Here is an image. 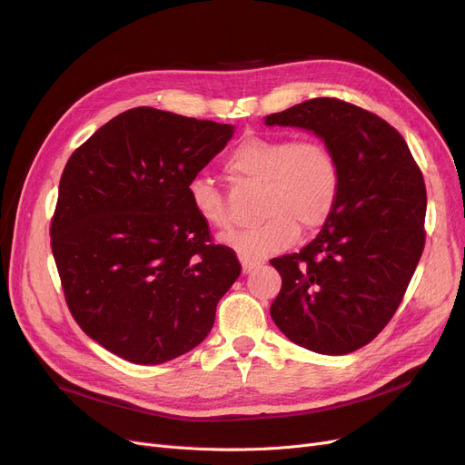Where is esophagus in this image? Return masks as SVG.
<instances>
[{
	"label": "esophagus",
	"instance_id": "obj_1",
	"mask_svg": "<svg viewBox=\"0 0 465 465\" xmlns=\"http://www.w3.org/2000/svg\"><path fill=\"white\" fill-rule=\"evenodd\" d=\"M241 263H242V272L245 273H251L254 267H258L260 263L258 262H254V260H247V258H241Z\"/></svg>",
	"mask_w": 465,
	"mask_h": 465
}]
</instances>
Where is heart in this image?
<instances>
[{
	"label": "heart",
	"mask_w": 465,
	"mask_h": 465,
	"mask_svg": "<svg viewBox=\"0 0 465 465\" xmlns=\"http://www.w3.org/2000/svg\"><path fill=\"white\" fill-rule=\"evenodd\" d=\"M226 171L237 181L263 186L260 213L265 220L232 237L233 249L249 260L288 249L298 239L300 226H324L339 200V162L330 146L316 137H245L228 156ZM188 200L205 226L216 232L232 230L226 198L213 181L192 179Z\"/></svg>",
	"instance_id": "1"
}]
</instances>
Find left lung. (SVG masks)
<instances>
[{
    "label": "left lung",
    "mask_w": 465,
    "mask_h": 465,
    "mask_svg": "<svg viewBox=\"0 0 465 465\" xmlns=\"http://www.w3.org/2000/svg\"><path fill=\"white\" fill-rule=\"evenodd\" d=\"M265 124L314 132L341 169L339 200L321 233L272 260L282 279L272 319L312 352H354L392 321L422 256V171L394 126L337 97L267 114Z\"/></svg>",
    "instance_id": "1"
}]
</instances>
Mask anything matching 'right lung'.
<instances>
[{"label":"right lung","instance_id":"1","mask_svg":"<svg viewBox=\"0 0 465 465\" xmlns=\"http://www.w3.org/2000/svg\"><path fill=\"white\" fill-rule=\"evenodd\" d=\"M232 134L230 124L135 107L67 160L51 247L69 312L109 352L163 363L211 331L241 263L193 213L188 184Z\"/></svg>","mask_w":465,"mask_h":465}]
</instances>
